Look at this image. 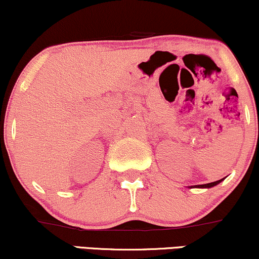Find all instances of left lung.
Listing matches in <instances>:
<instances>
[{"label": "left lung", "mask_w": 259, "mask_h": 259, "mask_svg": "<svg viewBox=\"0 0 259 259\" xmlns=\"http://www.w3.org/2000/svg\"><path fill=\"white\" fill-rule=\"evenodd\" d=\"M224 178L221 179V180H217V182H213V183H208V184H203V185H194V186H190V187H199V189H210V187H213L215 185H218L219 183L223 182Z\"/></svg>", "instance_id": "8db88e82"}]
</instances>
